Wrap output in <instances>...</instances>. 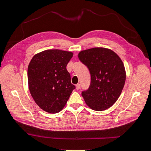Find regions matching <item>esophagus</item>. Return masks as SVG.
Masks as SVG:
<instances>
[{
    "mask_svg": "<svg viewBox=\"0 0 151 151\" xmlns=\"http://www.w3.org/2000/svg\"><path fill=\"white\" fill-rule=\"evenodd\" d=\"M76 89H81V84H77L76 85Z\"/></svg>",
    "mask_w": 151,
    "mask_h": 151,
    "instance_id": "1",
    "label": "esophagus"
}]
</instances>
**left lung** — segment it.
<instances>
[{
  "label": "left lung",
  "instance_id": "1",
  "mask_svg": "<svg viewBox=\"0 0 151 151\" xmlns=\"http://www.w3.org/2000/svg\"><path fill=\"white\" fill-rule=\"evenodd\" d=\"M78 58L91 75L90 86L82 92L86 104L96 111L110 108L119 97L126 80L122 60L114 51L101 47L82 50Z\"/></svg>",
  "mask_w": 151,
  "mask_h": 151
}]
</instances>
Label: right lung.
<instances>
[{
	"label": "right lung",
	"instance_id": "1",
	"mask_svg": "<svg viewBox=\"0 0 151 151\" xmlns=\"http://www.w3.org/2000/svg\"><path fill=\"white\" fill-rule=\"evenodd\" d=\"M73 54L51 49L34 56L28 67V88L43 110L56 114L65 106L75 86L66 67Z\"/></svg>",
	"mask_w": 151,
	"mask_h": 151
}]
</instances>
